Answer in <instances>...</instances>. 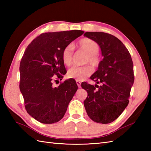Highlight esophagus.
<instances>
[{
    "label": "esophagus",
    "instance_id": "obj_1",
    "mask_svg": "<svg viewBox=\"0 0 151 151\" xmlns=\"http://www.w3.org/2000/svg\"><path fill=\"white\" fill-rule=\"evenodd\" d=\"M76 84H77L78 86V88H81V82L79 81H76Z\"/></svg>",
    "mask_w": 151,
    "mask_h": 151
}]
</instances>
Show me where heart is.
I'll list each match as a JSON object with an SVG mask.
<instances>
[{
    "label": "heart",
    "mask_w": 151,
    "mask_h": 151,
    "mask_svg": "<svg viewBox=\"0 0 151 151\" xmlns=\"http://www.w3.org/2000/svg\"><path fill=\"white\" fill-rule=\"evenodd\" d=\"M78 47L80 50L84 52L87 56L86 62H88L92 66L97 67L100 63V59L98 53L100 50L99 44L95 41L88 38H84L79 41ZM73 49L71 45L66 46L62 50V60L64 65L69 66L73 62ZM92 69L89 66H75L70 68L67 73L69 78L75 79L76 81H81L91 75Z\"/></svg>",
    "instance_id": "1"
}]
</instances>
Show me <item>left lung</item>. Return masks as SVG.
I'll return each mask as SVG.
<instances>
[{"label":"left lung","mask_w":151,"mask_h":151,"mask_svg":"<svg viewBox=\"0 0 151 151\" xmlns=\"http://www.w3.org/2000/svg\"><path fill=\"white\" fill-rule=\"evenodd\" d=\"M97 42L103 59L91 79L101 86L82 83L88 92L84 101L88 115L96 123L108 124L115 121L129 104L134 81L133 62L121 41L110 34L87 32L84 35Z\"/></svg>","instance_id":"obj_1"}]
</instances>
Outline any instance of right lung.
I'll use <instances>...</instances> for the list:
<instances>
[{
	"label": "right lung",
	"mask_w": 151,
	"mask_h": 151,
	"mask_svg": "<svg viewBox=\"0 0 151 151\" xmlns=\"http://www.w3.org/2000/svg\"><path fill=\"white\" fill-rule=\"evenodd\" d=\"M84 32L43 33L24 51L19 67V88L28 114L41 123L52 124L62 119L77 91L74 79L66 80L57 88L53 86V81L56 78L62 81L67 73L62 60L63 49Z\"/></svg>",
	"instance_id": "1"
}]
</instances>
